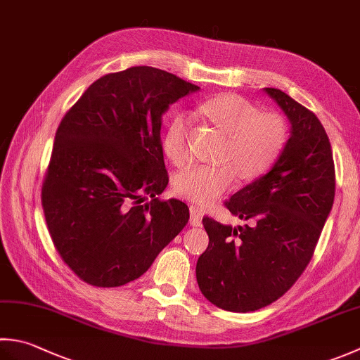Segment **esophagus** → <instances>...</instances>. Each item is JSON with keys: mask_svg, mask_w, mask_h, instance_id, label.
Returning <instances> with one entry per match:
<instances>
[{"mask_svg": "<svg viewBox=\"0 0 360 360\" xmlns=\"http://www.w3.org/2000/svg\"><path fill=\"white\" fill-rule=\"evenodd\" d=\"M201 218H202V210L192 204V206H190V224H192V226H200Z\"/></svg>", "mask_w": 360, "mask_h": 360, "instance_id": "obj_1", "label": "esophagus"}]
</instances>
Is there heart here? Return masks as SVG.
<instances>
[{
	"label": "heart",
	"instance_id": "b5f03b06",
	"mask_svg": "<svg viewBox=\"0 0 360 360\" xmlns=\"http://www.w3.org/2000/svg\"><path fill=\"white\" fill-rule=\"evenodd\" d=\"M198 110L229 134L226 159L235 162L196 164L174 178L176 195L206 206L234 187L238 170L245 178H256L269 170L283 151L287 129L278 115L259 114L255 105L237 95L207 100ZM164 150L174 165H184L192 158L188 117H176L168 126Z\"/></svg>",
	"mask_w": 360,
	"mask_h": 360
}]
</instances>
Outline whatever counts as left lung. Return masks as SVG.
<instances>
[{
	"label": "left lung",
	"instance_id": "1",
	"mask_svg": "<svg viewBox=\"0 0 360 360\" xmlns=\"http://www.w3.org/2000/svg\"><path fill=\"white\" fill-rule=\"evenodd\" d=\"M290 123V136L264 176L226 201L243 226L204 217L207 250L196 262L200 290L229 312H252L283 297L311 262L334 204L335 172L328 134L279 89H264Z\"/></svg>",
	"mask_w": 360,
	"mask_h": 360
}]
</instances>
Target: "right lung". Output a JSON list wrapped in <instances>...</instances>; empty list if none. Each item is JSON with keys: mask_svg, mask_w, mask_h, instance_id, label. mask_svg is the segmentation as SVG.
Returning a JSON list of instances; mask_svg holds the SVG:
<instances>
[{"mask_svg": "<svg viewBox=\"0 0 360 360\" xmlns=\"http://www.w3.org/2000/svg\"><path fill=\"white\" fill-rule=\"evenodd\" d=\"M198 90L131 67L95 81L62 118L41 206L56 250L84 283H131L184 229L187 204L158 198L168 184L160 126L173 103Z\"/></svg>", "mask_w": 360, "mask_h": 360, "instance_id": "add662e5", "label": "right lung"}]
</instances>
